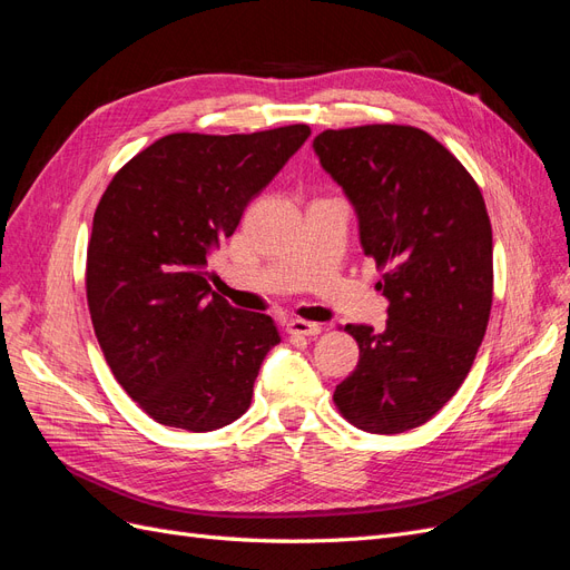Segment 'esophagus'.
I'll return each instance as SVG.
<instances>
[{
  "label": "esophagus",
  "instance_id": "esophagus-1",
  "mask_svg": "<svg viewBox=\"0 0 570 570\" xmlns=\"http://www.w3.org/2000/svg\"><path fill=\"white\" fill-rule=\"evenodd\" d=\"M321 323L314 321H304V318H289L287 321V333L289 335H304V337H316L321 335Z\"/></svg>",
  "mask_w": 570,
  "mask_h": 570
}]
</instances>
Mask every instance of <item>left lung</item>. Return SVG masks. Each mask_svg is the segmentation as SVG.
I'll return each instance as SVG.
<instances>
[{
	"instance_id": "8db88e82",
	"label": "left lung",
	"mask_w": 570,
	"mask_h": 570,
	"mask_svg": "<svg viewBox=\"0 0 570 570\" xmlns=\"http://www.w3.org/2000/svg\"><path fill=\"white\" fill-rule=\"evenodd\" d=\"M314 151L358 218L364 254L385 271V331L344 325L358 364L335 387L340 413L375 435L430 421L469 375L492 308V226L469 170L411 126L323 130Z\"/></svg>"
}]
</instances>
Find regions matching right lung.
<instances>
[{"label":"right lung","instance_id":"right-lung-1","mask_svg":"<svg viewBox=\"0 0 570 570\" xmlns=\"http://www.w3.org/2000/svg\"><path fill=\"white\" fill-rule=\"evenodd\" d=\"M308 135L304 124L166 135L101 195L85 271L95 335L157 423L209 433L249 409L278 327L212 292L206 264Z\"/></svg>","mask_w":570,"mask_h":570}]
</instances>
